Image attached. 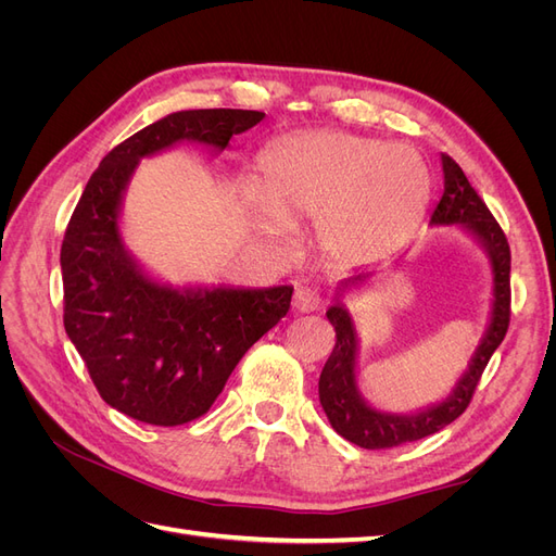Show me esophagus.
<instances>
[{"label": "esophagus", "mask_w": 556, "mask_h": 556, "mask_svg": "<svg viewBox=\"0 0 556 556\" xmlns=\"http://www.w3.org/2000/svg\"><path fill=\"white\" fill-rule=\"evenodd\" d=\"M292 304L299 313H313L319 308V304H323V299H319V292L313 288H299L294 292Z\"/></svg>", "instance_id": "obj_1"}]
</instances>
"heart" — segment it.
I'll list each match as a JSON object with an SVG mask.
<instances>
[{"label":"heart","mask_w":556,"mask_h":556,"mask_svg":"<svg viewBox=\"0 0 556 556\" xmlns=\"http://www.w3.org/2000/svg\"><path fill=\"white\" fill-rule=\"evenodd\" d=\"M429 169L410 146L350 131L290 134L264 148L255 190L241 208L266 241L317 220V241L336 257L359 260L401 243L429 199Z\"/></svg>","instance_id":"b5f03b06"}]
</instances>
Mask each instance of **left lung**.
Masks as SVG:
<instances>
[{"label":"left lung","mask_w":556,"mask_h":556,"mask_svg":"<svg viewBox=\"0 0 556 556\" xmlns=\"http://www.w3.org/2000/svg\"><path fill=\"white\" fill-rule=\"evenodd\" d=\"M441 164L445 190L431 215V225H457L470 233L490 257L494 282L490 325H486L468 368L454 382L452 392L443 401L431 403V406L415 413H384L374 408L357 387L359 336L355 319L343 306V296L368 282L374 271H355L339 282L333 306L327 311L329 323L336 329V345L323 374H319V403H323L333 431L341 433L345 441L366 450H384L427 439V435L454 422L468 408L486 362L492 359L494 350L501 345L510 325V248L506 233H503L478 192L470 188L462 166L450 155H441Z\"/></svg>","instance_id":"obj_1"}]
</instances>
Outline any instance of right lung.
I'll return each instance as SVG.
<instances>
[{
  "instance_id": "1",
  "label": "right lung",
  "mask_w": 556,
  "mask_h": 556,
  "mask_svg": "<svg viewBox=\"0 0 556 556\" xmlns=\"http://www.w3.org/2000/svg\"><path fill=\"white\" fill-rule=\"evenodd\" d=\"M262 111L197 109L143 127L99 162L66 227L64 329L111 408L155 427L204 415L239 359L288 315L292 285L174 288L150 276L121 231L127 185L143 157L190 141L223 150Z\"/></svg>"
}]
</instances>
